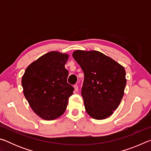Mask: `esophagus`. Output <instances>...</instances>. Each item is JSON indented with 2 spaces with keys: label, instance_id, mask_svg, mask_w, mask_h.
<instances>
[{
  "label": "esophagus",
  "instance_id": "obj_1",
  "mask_svg": "<svg viewBox=\"0 0 151 151\" xmlns=\"http://www.w3.org/2000/svg\"><path fill=\"white\" fill-rule=\"evenodd\" d=\"M74 88H75V91L77 92L78 91V86L77 85H74Z\"/></svg>",
  "mask_w": 151,
  "mask_h": 151
}]
</instances>
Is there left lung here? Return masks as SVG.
<instances>
[{
	"instance_id": "obj_1",
	"label": "left lung",
	"mask_w": 151,
	"mask_h": 151,
	"mask_svg": "<svg viewBox=\"0 0 151 151\" xmlns=\"http://www.w3.org/2000/svg\"><path fill=\"white\" fill-rule=\"evenodd\" d=\"M73 57L83 70L81 94L85 110L92 118H108L118 108L127 84L124 68L96 50H76Z\"/></svg>"
}]
</instances>
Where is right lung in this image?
I'll return each mask as SVG.
<instances>
[{
	"label": "right lung",
	"instance_id": "1",
	"mask_svg": "<svg viewBox=\"0 0 151 151\" xmlns=\"http://www.w3.org/2000/svg\"><path fill=\"white\" fill-rule=\"evenodd\" d=\"M69 55L50 51L28 66L22 77L25 98L36 114L51 121L63 115L74 88L65 65Z\"/></svg>",
	"mask_w": 151,
	"mask_h": 151
}]
</instances>
